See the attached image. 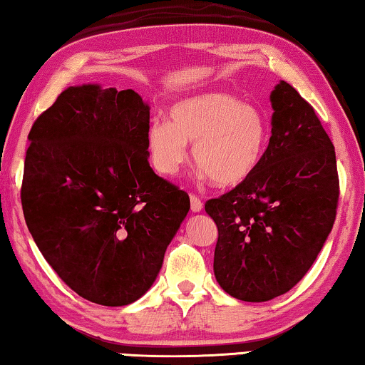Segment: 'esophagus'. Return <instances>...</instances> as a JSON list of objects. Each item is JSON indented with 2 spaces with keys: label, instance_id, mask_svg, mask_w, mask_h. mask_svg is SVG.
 Listing matches in <instances>:
<instances>
[{
  "label": "esophagus",
  "instance_id": "1",
  "mask_svg": "<svg viewBox=\"0 0 365 365\" xmlns=\"http://www.w3.org/2000/svg\"><path fill=\"white\" fill-rule=\"evenodd\" d=\"M191 210L192 212H200V210H202V202H200V199L194 194H191Z\"/></svg>",
  "mask_w": 365,
  "mask_h": 365
}]
</instances>
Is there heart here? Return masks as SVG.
<instances>
[{
	"label": "heart",
	"mask_w": 365,
	"mask_h": 365,
	"mask_svg": "<svg viewBox=\"0 0 365 365\" xmlns=\"http://www.w3.org/2000/svg\"><path fill=\"white\" fill-rule=\"evenodd\" d=\"M268 123L255 105L229 93H200L179 100L170 121H153L146 133L151 165L163 176H174L192 158L204 178L220 187L244 182L260 165L268 146Z\"/></svg>",
	"instance_id": "1"
}]
</instances>
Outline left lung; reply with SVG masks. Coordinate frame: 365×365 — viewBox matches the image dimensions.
<instances>
[{"label": "left lung", "mask_w": 365, "mask_h": 365, "mask_svg": "<svg viewBox=\"0 0 365 365\" xmlns=\"http://www.w3.org/2000/svg\"><path fill=\"white\" fill-rule=\"evenodd\" d=\"M272 136L252 176L205 212L219 230L214 274L230 297L262 303L289 292L331 234L336 153L314 108L284 81L270 95Z\"/></svg>", "instance_id": "obj_1"}]
</instances>
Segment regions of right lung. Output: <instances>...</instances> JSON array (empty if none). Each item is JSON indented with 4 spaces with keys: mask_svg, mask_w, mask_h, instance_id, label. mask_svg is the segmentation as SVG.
<instances>
[{
    "mask_svg": "<svg viewBox=\"0 0 365 365\" xmlns=\"http://www.w3.org/2000/svg\"><path fill=\"white\" fill-rule=\"evenodd\" d=\"M135 91L68 87L29 131L21 202L47 263L78 297L125 306L151 288L191 207L148 163Z\"/></svg>",
    "mask_w": 365,
    "mask_h": 365,
    "instance_id": "1",
    "label": "right lung"
}]
</instances>
